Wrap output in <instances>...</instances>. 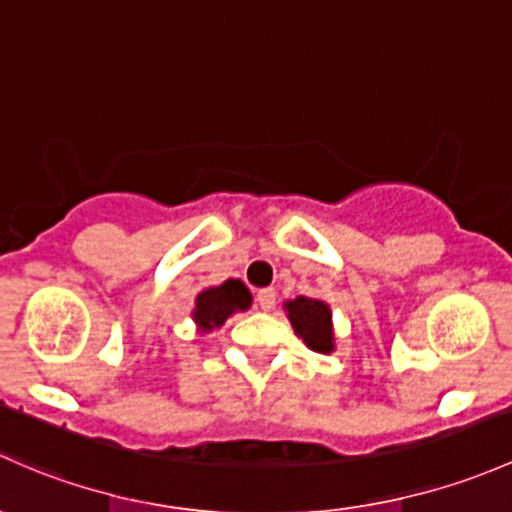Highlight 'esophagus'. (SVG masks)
I'll list each match as a JSON object with an SVG mask.
<instances>
[{
	"label": "esophagus",
	"instance_id": "esophagus-1",
	"mask_svg": "<svg viewBox=\"0 0 512 512\" xmlns=\"http://www.w3.org/2000/svg\"><path fill=\"white\" fill-rule=\"evenodd\" d=\"M256 305L261 310H273V305H276V291L273 288H261V291L256 293Z\"/></svg>",
	"mask_w": 512,
	"mask_h": 512
}]
</instances>
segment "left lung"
<instances>
[{
	"label": "left lung",
	"instance_id": "8db88e82",
	"mask_svg": "<svg viewBox=\"0 0 512 512\" xmlns=\"http://www.w3.org/2000/svg\"><path fill=\"white\" fill-rule=\"evenodd\" d=\"M288 318H291L293 330L303 337L305 345L315 352H330L333 350V315H330V308L323 303V300L305 298V295H298V298L291 300L286 305Z\"/></svg>",
	"mask_w": 512,
	"mask_h": 512
}]
</instances>
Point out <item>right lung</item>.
<instances>
[{
  "mask_svg": "<svg viewBox=\"0 0 512 512\" xmlns=\"http://www.w3.org/2000/svg\"><path fill=\"white\" fill-rule=\"evenodd\" d=\"M251 305L249 288L241 281H226L219 288H209V291L197 295V310H194V320L202 330L219 328L231 313L236 310H246Z\"/></svg>",
  "mask_w": 512,
  "mask_h": 512,
  "instance_id": "obj_1",
  "label": "right lung"
}]
</instances>
